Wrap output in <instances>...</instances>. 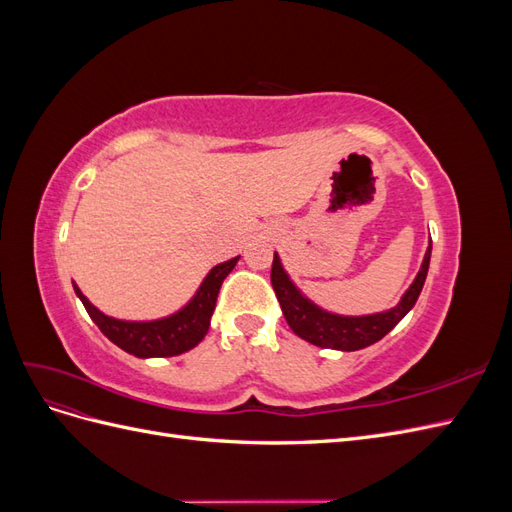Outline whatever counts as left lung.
Wrapping results in <instances>:
<instances>
[{"instance_id": "1", "label": "left lung", "mask_w": 512, "mask_h": 512, "mask_svg": "<svg viewBox=\"0 0 512 512\" xmlns=\"http://www.w3.org/2000/svg\"><path fill=\"white\" fill-rule=\"evenodd\" d=\"M429 260H431V239L427 245L423 265L418 269L414 282L404 292L401 301L395 307L386 309V312L367 314V316L333 314L316 305L312 299H307L305 294L297 288V284L290 280V275L286 273L277 252L273 256L271 284H273L277 301L282 305L288 327L294 331V335H299L301 339H305V342L320 348L354 352L380 342V339L391 329H395V324L410 312L418 299V294L423 290L425 277L429 271Z\"/></svg>"}]
</instances>
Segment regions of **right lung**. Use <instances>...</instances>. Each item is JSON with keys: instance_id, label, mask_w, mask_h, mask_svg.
<instances>
[{"instance_id": "right-lung-1", "label": "right lung", "mask_w": 512, "mask_h": 512, "mask_svg": "<svg viewBox=\"0 0 512 512\" xmlns=\"http://www.w3.org/2000/svg\"><path fill=\"white\" fill-rule=\"evenodd\" d=\"M237 258L215 265L203 284L198 286L194 297L185 303L179 312L170 314L158 320H119L113 316L102 314L96 305H91L89 299L74 286L76 297L85 305L87 314L98 324V329L111 339L115 346L126 350L128 354L138 356V359H151V356H177L192 350L203 342V337L209 331L211 316L218 301V292L226 275L235 269Z\"/></svg>"}]
</instances>
